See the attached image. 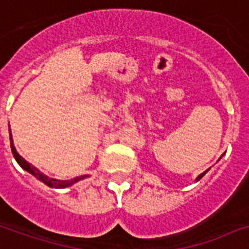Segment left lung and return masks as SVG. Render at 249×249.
Instances as JSON below:
<instances>
[{"instance_id": "1", "label": "left lung", "mask_w": 249, "mask_h": 249, "mask_svg": "<svg viewBox=\"0 0 249 249\" xmlns=\"http://www.w3.org/2000/svg\"><path fill=\"white\" fill-rule=\"evenodd\" d=\"M207 173H208V170H207V171H204V173H203V174H200V175H198V177H197V180H200V179H201V178H203V177H204V175H205V174H207Z\"/></svg>"}]
</instances>
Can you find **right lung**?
Returning <instances> with one entry per match:
<instances>
[{
  "instance_id": "right-lung-1",
  "label": "right lung",
  "mask_w": 249,
  "mask_h": 249,
  "mask_svg": "<svg viewBox=\"0 0 249 249\" xmlns=\"http://www.w3.org/2000/svg\"><path fill=\"white\" fill-rule=\"evenodd\" d=\"M10 145H11V152H13V155H14L15 160H17V162L20 165V166L24 169V170H27L28 173H31L32 175H35L36 178L40 179L41 182H44L46 184V186L49 187H53V188H66V187L71 186V184H74V183L79 182L80 179H84L87 178V175H82V177H76V178L71 179V180H57V179H52V178H48L46 175H44L42 173H40V171L36 169L35 166H32L31 163H28L26 161V160L23 159L22 156L18 155V152H17V149H15L14 144H13V138H11V131H10Z\"/></svg>"
}]
</instances>
